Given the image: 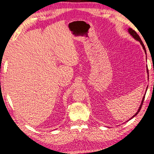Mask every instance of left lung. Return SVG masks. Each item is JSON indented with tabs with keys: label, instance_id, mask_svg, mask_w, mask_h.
<instances>
[{
	"label": "left lung",
	"instance_id": "left-lung-1",
	"mask_svg": "<svg viewBox=\"0 0 154 154\" xmlns=\"http://www.w3.org/2000/svg\"><path fill=\"white\" fill-rule=\"evenodd\" d=\"M128 32L130 33V34L135 39V40H138L139 41V42H140V44L142 45V46L143 47V49H144V51H145V53H146V49H145V47H144V44H143V42H142V40H141V38H140V36H139V35H138L137 33H136V32L134 31V30H133L132 29H131V28H130V29H128ZM147 72L149 73V71H148V69H147ZM148 88V87H147ZM144 97H145V95L144 96V98H143V99H142V103H141V105H140V107H139V109H138V111L137 112V113H136L135 115H133V117H132L131 119H133L134 116H135L136 115H137V114H138V112H139L140 111V109H141V108H142V104H143V102H144Z\"/></svg>",
	"mask_w": 154,
	"mask_h": 154
}]
</instances>
